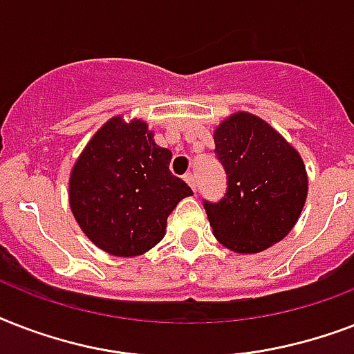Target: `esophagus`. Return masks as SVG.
I'll list each match as a JSON object with an SVG mask.
<instances>
[{"instance_id":"1","label":"esophagus","mask_w":354,"mask_h":354,"mask_svg":"<svg viewBox=\"0 0 354 354\" xmlns=\"http://www.w3.org/2000/svg\"><path fill=\"white\" fill-rule=\"evenodd\" d=\"M183 180H185V182H187L189 185H191V189H193V191H196V180H194L193 172H187V174L183 176Z\"/></svg>"}]
</instances>
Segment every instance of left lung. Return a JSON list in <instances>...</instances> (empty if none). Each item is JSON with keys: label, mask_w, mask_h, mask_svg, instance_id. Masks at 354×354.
Returning a JSON list of instances; mask_svg holds the SVG:
<instances>
[{"label": "left lung", "mask_w": 354, "mask_h": 354, "mask_svg": "<svg viewBox=\"0 0 354 354\" xmlns=\"http://www.w3.org/2000/svg\"><path fill=\"white\" fill-rule=\"evenodd\" d=\"M226 193L204 200L213 235L233 252L257 253L285 239L307 198L301 156L263 119L239 112L215 130Z\"/></svg>", "instance_id": "left-lung-1"}]
</instances>
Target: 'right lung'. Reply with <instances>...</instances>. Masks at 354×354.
Here are the masks:
<instances>
[{"instance_id": "1", "label": "right lung", "mask_w": 354, "mask_h": 354, "mask_svg": "<svg viewBox=\"0 0 354 354\" xmlns=\"http://www.w3.org/2000/svg\"><path fill=\"white\" fill-rule=\"evenodd\" d=\"M171 158L143 121L113 118L93 136L71 172L69 204L95 246L133 257L163 239L167 216L193 194L171 172Z\"/></svg>"}]
</instances>
